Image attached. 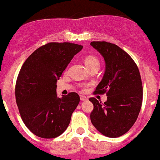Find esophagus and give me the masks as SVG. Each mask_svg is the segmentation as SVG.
<instances>
[{
    "label": "esophagus",
    "mask_w": 160,
    "mask_h": 160,
    "mask_svg": "<svg viewBox=\"0 0 160 160\" xmlns=\"http://www.w3.org/2000/svg\"><path fill=\"white\" fill-rule=\"evenodd\" d=\"M80 100H82V101H84V100H87L88 98H86L85 96H83V95H81V96H80Z\"/></svg>",
    "instance_id": "1"
}]
</instances>
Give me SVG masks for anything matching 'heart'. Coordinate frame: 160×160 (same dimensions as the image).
<instances>
[{
  "mask_svg": "<svg viewBox=\"0 0 160 160\" xmlns=\"http://www.w3.org/2000/svg\"><path fill=\"white\" fill-rule=\"evenodd\" d=\"M84 63H85L86 67L88 68V69H90L91 68L94 67V66H100V62L98 59L94 56H91V55L86 56L84 58Z\"/></svg>",
  "mask_w": 160,
  "mask_h": 160,
  "instance_id": "obj_1",
  "label": "heart"
}]
</instances>
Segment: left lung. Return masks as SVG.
Returning <instances> with one entry per match:
<instances>
[{
	"instance_id": "8db88e82",
	"label": "left lung",
	"mask_w": 160,
	"mask_h": 160,
	"mask_svg": "<svg viewBox=\"0 0 160 160\" xmlns=\"http://www.w3.org/2000/svg\"><path fill=\"white\" fill-rule=\"evenodd\" d=\"M90 44L105 61L103 78L94 93H107V96L103 103L96 98L89 99L94 105L91 123L107 137H120L133 126L141 108L143 88L139 69L132 57L116 44L107 41Z\"/></svg>"
}]
</instances>
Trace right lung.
I'll return each instance as SVG.
<instances>
[{
	"mask_svg": "<svg viewBox=\"0 0 160 160\" xmlns=\"http://www.w3.org/2000/svg\"><path fill=\"white\" fill-rule=\"evenodd\" d=\"M83 46L69 42L48 43L27 58L16 84V100L23 122L34 134L54 138L63 133L80 101L72 92L57 95V82Z\"/></svg>",
	"mask_w": 160,
	"mask_h": 160,
	"instance_id": "1",
	"label": "right lung"
}]
</instances>
